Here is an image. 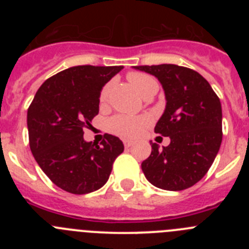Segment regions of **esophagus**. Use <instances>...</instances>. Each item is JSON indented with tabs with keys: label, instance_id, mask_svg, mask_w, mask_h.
Here are the masks:
<instances>
[{
	"label": "esophagus",
	"instance_id": "esophagus-1",
	"mask_svg": "<svg viewBox=\"0 0 249 249\" xmlns=\"http://www.w3.org/2000/svg\"><path fill=\"white\" fill-rule=\"evenodd\" d=\"M123 144H124V147H126V148H128V147L132 146V141L124 140V141H123Z\"/></svg>",
	"mask_w": 249,
	"mask_h": 249
}]
</instances>
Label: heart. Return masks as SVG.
Segmentation results:
<instances>
[{"label":"heart","mask_w":249,"mask_h":249,"mask_svg":"<svg viewBox=\"0 0 249 249\" xmlns=\"http://www.w3.org/2000/svg\"><path fill=\"white\" fill-rule=\"evenodd\" d=\"M129 83L133 86V89L143 97L144 94L149 93L152 91H158L157 81L152 76L142 72H131L127 76ZM109 85H106L100 93V101L107 98L108 94ZM149 124V118L146 116H138V117H131V116H124V114H117L108 121V129L121 137L133 138L137 137L141 132L143 131Z\"/></svg>","instance_id":"b5f03b06"}]
</instances>
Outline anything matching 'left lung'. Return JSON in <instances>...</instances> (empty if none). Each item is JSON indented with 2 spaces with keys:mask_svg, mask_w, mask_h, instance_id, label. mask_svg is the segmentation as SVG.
<instances>
[{
  "mask_svg": "<svg viewBox=\"0 0 249 249\" xmlns=\"http://www.w3.org/2000/svg\"><path fill=\"white\" fill-rule=\"evenodd\" d=\"M157 77L166 93V109L155 132L171 143L152 152L142 171L153 186L182 191L204 177L222 142V107L218 96L204 77L177 65L135 66Z\"/></svg>",
  "mask_w": 249,
  "mask_h": 249,
  "instance_id": "8db88e82",
  "label": "left lung"
}]
</instances>
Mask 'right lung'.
<instances>
[{"label":"right lung","mask_w":249,"mask_h":249,"mask_svg":"<svg viewBox=\"0 0 249 249\" xmlns=\"http://www.w3.org/2000/svg\"><path fill=\"white\" fill-rule=\"evenodd\" d=\"M123 66H76L42 83L27 111L30 148L51 181L63 191L86 195L108 181L122 141L106 133L100 144L86 142L83 128L98 114L103 86Z\"/></svg>","instance_id":"right-lung-1"}]
</instances>
